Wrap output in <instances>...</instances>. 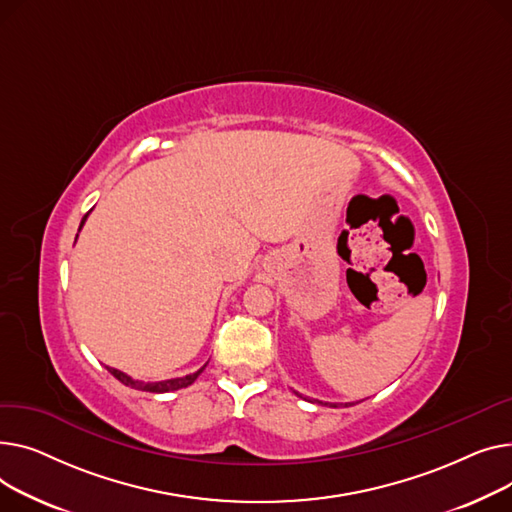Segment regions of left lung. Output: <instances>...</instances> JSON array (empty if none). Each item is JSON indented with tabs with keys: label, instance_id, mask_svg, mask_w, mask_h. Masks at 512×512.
Returning <instances> with one entry per match:
<instances>
[{
	"label": "left lung",
	"instance_id": "obj_1",
	"mask_svg": "<svg viewBox=\"0 0 512 512\" xmlns=\"http://www.w3.org/2000/svg\"><path fill=\"white\" fill-rule=\"evenodd\" d=\"M299 397H302V395H299ZM320 405H330V407H337V405H333V403H322V401H318Z\"/></svg>",
	"mask_w": 512,
	"mask_h": 512
}]
</instances>
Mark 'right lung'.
Instances as JSON below:
<instances>
[{
  "label": "right lung",
  "mask_w": 512,
  "mask_h": 512,
  "mask_svg": "<svg viewBox=\"0 0 512 512\" xmlns=\"http://www.w3.org/2000/svg\"><path fill=\"white\" fill-rule=\"evenodd\" d=\"M86 217H88V215H84V219L80 221V229H82ZM80 229H78V231H80ZM204 368H206V366H202L198 372L188 374V376H184V378H171V380H163V382H140V380H134V378H130L128 374L119 372V370H115V368H107V370H109L119 382L126 384V386H132V388H136V390H146V393H169V390H179V388L190 386V384L202 374Z\"/></svg>",
  "instance_id": "add662e5"
}]
</instances>
